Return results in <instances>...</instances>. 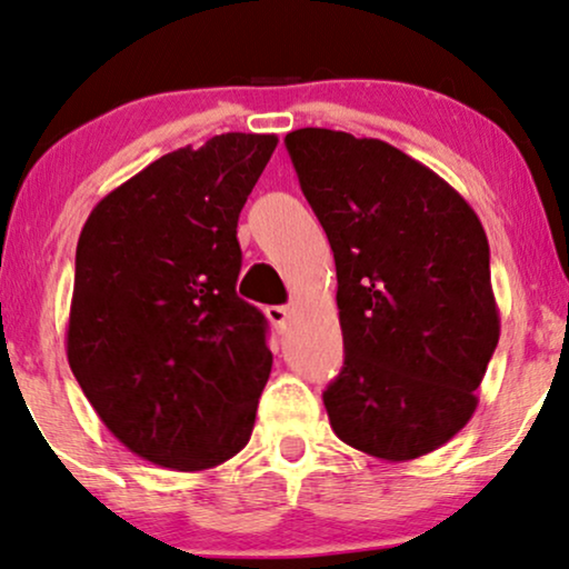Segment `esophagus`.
Masks as SVG:
<instances>
[{
  "mask_svg": "<svg viewBox=\"0 0 569 569\" xmlns=\"http://www.w3.org/2000/svg\"><path fill=\"white\" fill-rule=\"evenodd\" d=\"M264 315H268V320L272 322V326H278V328H286V320H289V307H283V305H272V307H268L264 309Z\"/></svg>",
  "mask_w": 569,
  "mask_h": 569,
  "instance_id": "1",
  "label": "esophagus"
}]
</instances>
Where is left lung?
I'll list each match as a JSON object with an SVG mask.
<instances>
[{"label": "left lung", "instance_id": "left-lung-1", "mask_svg": "<svg viewBox=\"0 0 569 569\" xmlns=\"http://www.w3.org/2000/svg\"><path fill=\"white\" fill-rule=\"evenodd\" d=\"M336 260L343 368L326 388L343 443L407 462L467 426L499 343L488 239L441 176L380 139L286 136Z\"/></svg>", "mask_w": 569, "mask_h": 569}]
</instances>
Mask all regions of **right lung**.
Wrapping results in <instances>:
<instances>
[{
    "mask_svg": "<svg viewBox=\"0 0 569 569\" xmlns=\"http://www.w3.org/2000/svg\"><path fill=\"white\" fill-rule=\"evenodd\" d=\"M278 136L220 133L107 193L76 249L68 362L120 443L170 470L239 455L270 378L268 320L239 299V214Z\"/></svg>",
    "mask_w": 569,
    "mask_h": 569,
    "instance_id": "obj_1",
    "label": "right lung"
}]
</instances>
